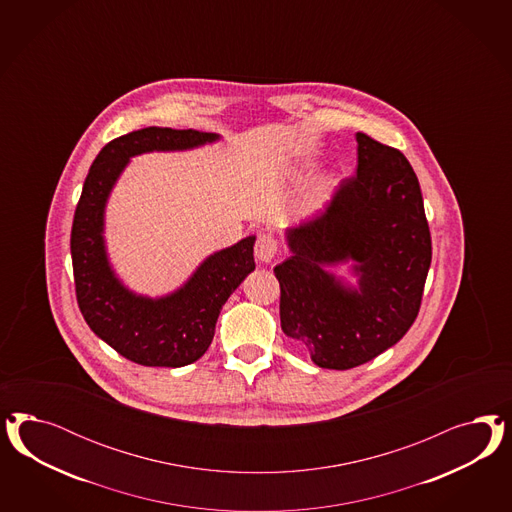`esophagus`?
I'll return each instance as SVG.
<instances>
[{
    "label": "esophagus",
    "instance_id": "obj_1",
    "mask_svg": "<svg viewBox=\"0 0 512 512\" xmlns=\"http://www.w3.org/2000/svg\"><path fill=\"white\" fill-rule=\"evenodd\" d=\"M278 255V240L272 234H261L255 244V259L259 263L270 264Z\"/></svg>",
    "mask_w": 512,
    "mask_h": 512
}]
</instances>
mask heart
Returning <instances> with one entry per match:
<instances>
[{
	"instance_id": "heart-1",
	"label": "heart",
	"mask_w": 512,
	"mask_h": 512,
	"mask_svg": "<svg viewBox=\"0 0 512 512\" xmlns=\"http://www.w3.org/2000/svg\"><path fill=\"white\" fill-rule=\"evenodd\" d=\"M302 169H310V163H304V165H302Z\"/></svg>"
}]
</instances>
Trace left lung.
Here are the masks:
<instances>
[{"instance_id": "1", "label": "left lung", "mask_w": 512, "mask_h": 512, "mask_svg": "<svg viewBox=\"0 0 512 512\" xmlns=\"http://www.w3.org/2000/svg\"><path fill=\"white\" fill-rule=\"evenodd\" d=\"M357 176L325 212L285 229L274 268L285 336L326 370H349L402 340L419 315L432 238L419 178L405 155L357 133ZM350 264L351 286L332 267Z\"/></svg>"}]
</instances>
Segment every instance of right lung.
Masks as SVG:
<instances>
[{
    "label": "right lung",
    "instance_id": "obj_1",
    "mask_svg": "<svg viewBox=\"0 0 512 512\" xmlns=\"http://www.w3.org/2000/svg\"><path fill=\"white\" fill-rule=\"evenodd\" d=\"M219 139L217 133L193 129L144 127L109 142L86 176L71 229L78 308L95 336L131 362L182 368L199 360L214 340L223 304L255 270V236L214 251L184 285L155 298L125 287L110 263L105 212L131 157L186 152Z\"/></svg>",
    "mask_w": 512,
    "mask_h": 512
}]
</instances>
